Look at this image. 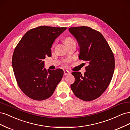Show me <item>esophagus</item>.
Instances as JSON below:
<instances>
[{
  "mask_svg": "<svg viewBox=\"0 0 130 130\" xmlns=\"http://www.w3.org/2000/svg\"><path fill=\"white\" fill-rule=\"evenodd\" d=\"M70 72L68 71V70H64V74L65 75H69V74H70Z\"/></svg>",
  "mask_w": 130,
  "mask_h": 130,
  "instance_id": "34e87169",
  "label": "esophagus"
}]
</instances>
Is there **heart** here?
<instances>
[{
	"mask_svg": "<svg viewBox=\"0 0 130 130\" xmlns=\"http://www.w3.org/2000/svg\"><path fill=\"white\" fill-rule=\"evenodd\" d=\"M73 41L72 38H67L66 40V42H70V41Z\"/></svg>",
	"mask_w": 130,
	"mask_h": 130,
	"instance_id": "heart-1",
	"label": "heart"
}]
</instances>
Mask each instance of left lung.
<instances>
[{
  "instance_id": "1",
  "label": "left lung",
  "mask_w": 130,
  "mask_h": 130,
  "mask_svg": "<svg viewBox=\"0 0 130 130\" xmlns=\"http://www.w3.org/2000/svg\"><path fill=\"white\" fill-rule=\"evenodd\" d=\"M69 31L79 46V59L87 61L86 72H74L75 82L70 85L76 96L86 101L99 98L108 87L115 67L114 55L100 32L88 26L74 27Z\"/></svg>"
}]
</instances>
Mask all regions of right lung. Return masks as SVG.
<instances>
[{"mask_svg":"<svg viewBox=\"0 0 130 130\" xmlns=\"http://www.w3.org/2000/svg\"><path fill=\"white\" fill-rule=\"evenodd\" d=\"M66 29L37 27L27 31L15 47L12 59L14 76L19 88L31 99H48L61 81L63 70L46 69L43 60L52 56L53 43Z\"/></svg>","mask_w":130,"mask_h":130,"instance_id":"right-lung-1","label":"right lung"}]
</instances>
